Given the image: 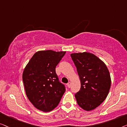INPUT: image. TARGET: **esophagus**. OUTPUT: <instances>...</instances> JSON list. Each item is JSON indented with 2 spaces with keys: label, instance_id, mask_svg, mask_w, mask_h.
<instances>
[{
  "label": "esophagus",
  "instance_id": "1",
  "mask_svg": "<svg viewBox=\"0 0 127 127\" xmlns=\"http://www.w3.org/2000/svg\"><path fill=\"white\" fill-rule=\"evenodd\" d=\"M71 82H68V83H67V86H68V88H69V87H71Z\"/></svg>",
  "mask_w": 127,
  "mask_h": 127
}]
</instances>
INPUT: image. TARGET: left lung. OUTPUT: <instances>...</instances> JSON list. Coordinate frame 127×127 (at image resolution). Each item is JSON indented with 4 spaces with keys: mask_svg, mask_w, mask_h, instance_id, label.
<instances>
[{
    "mask_svg": "<svg viewBox=\"0 0 127 127\" xmlns=\"http://www.w3.org/2000/svg\"><path fill=\"white\" fill-rule=\"evenodd\" d=\"M71 58L81 81V89L75 94L79 106L90 111L101 105L109 92L111 79L105 64L92 53H72Z\"/></svg>",
    "mask_w": 127,
    "mask_h": 127,
    "instance_id": "1",
    "label": "left lung"
}]
</instances>
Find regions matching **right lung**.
I'll return each mask as SVG.
<instances>
[{
    "mask_svg": "<svg viewBox=\"0 0 127 127\" xmlns=\"http://www.w3.org/2000/svg\"><path fill=\"white\" fill-rule=\"evenodd\" d=\"M65 52H37L25 68L22 79L26 94L38 109L49 112L56 108L65 91L56 73V67Z\"/></svg>",
    "mask_w": 127,
    "mask_h": 127,
    "instance_id": "add662e5",
    "label": "right lung"
}]
</instances>
